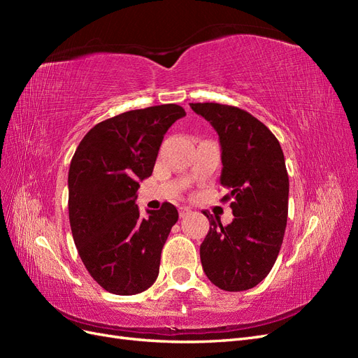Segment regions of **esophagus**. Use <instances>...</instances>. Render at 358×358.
<instances>
[{
  "mask_svg": "<svg viewBox=\"0 0 358 358\" xmlns=\"http://www.w3.org/2000/svg\"><path fill=\"white\" fill-rule=\"evenodd\" d=\"M189 213H191L189 208H185V206H183V208H179V216H180V218H185V216H188Z\"/></svg>",
  "mask_w": 358,
  "mask_h": 358,
  "instance_id": "1",
  "label": "esophagus"
}]
</instances>
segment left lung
Wrapping results in <instances>:
<instances>
[{
  "label": "left lung",
  "mask_w": 358,
  "mask_h": 358,
  "mask_svg": "<svg viewBox=\"0 0 358 358\" xmlns=\"http://www.w3.org/2000/svg\"><path fill=\"white\" fill-rule=\"evenodd\" d=\"M220 137V182L233 199L234 220L210 222L200 245L206 276L224 291L255 287L272 270L284 241L289 182L284 152L272 131L251 113L218 103H189Z\"/></svg>",
  "instance_id": "obj_1"
}]
</instances>
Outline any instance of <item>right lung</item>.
<instances>
[{"label":"right lung","instance_id":"obj_1","mask_svg":"<svg viewBox=\"0 0 358 358\" xmlns=\"http://www.w3.org/2000/svg\"><path fill=\"white\" fill-rule=\"evenodd\" d=\"M178 104L129 110L96 124L82 138L69 170V216L74 245L90 275L117 296L152 285L178 209L136 204L138 182L152 175L167 129L185 116Z\"/></svg>","mask_w":358,"mask_h":358}]
</instances>
